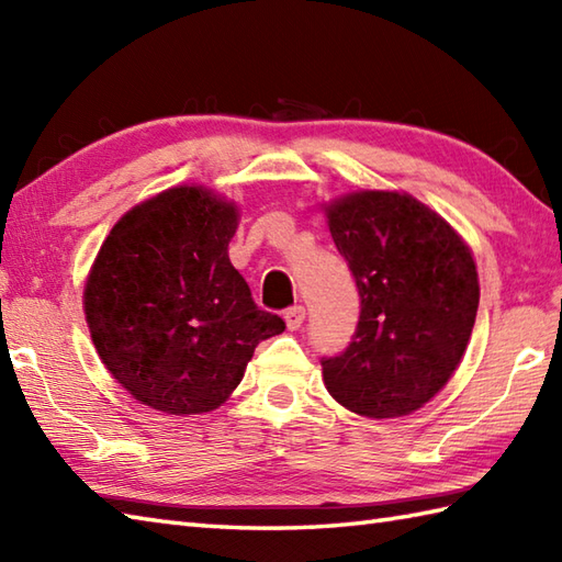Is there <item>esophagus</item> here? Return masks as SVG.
Wrapping results in <instances>:
<instances>
[{"label":"esophagus","mask_w":562,"mask_h":562,"mask_svg":"<svg viewBox=\"0 0 562 562\" xmlns=\"http://www.w3.org/2000/svg\"><path fill=\"white\" fill-rule=\"evenodd\" d=\"M306 318V308L304 306H290L284 308V324H288L290 330H300Z\"/></svg>","instance_id":"1"}]
</instances>
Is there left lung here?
Listing matches in <instances>:
<instances>
[{"label":"left lung","mask_w":562,"mask_h":562,"mask_svg":"<svg viewBox=\"0 0 562 562\" xmlns=\"http://www.w3.org/2000/svg\"><path fill=\"white\" fill-rule=\"evenodd\" d=\"M326 214L362 306L348 348L321 357L326 389L357 415H408L447 384L469 345L481 296L471 250L411 195L367 190Z\"/></svg>","instance_id":"1"}]
</instances>
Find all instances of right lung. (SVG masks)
Wrapping results in <instances>:
<instances>
[{"mask_svg": "<svg viewBox=\"0 0 562 562\" xmlns=\"http://www.w3.org/2000/svg\"><path fill=\"white\" fill-rule=\"evenodd\" d=\"M238 212L181 186L130 210L83 290L91 340L109 372L154 411H214L244 379L256 345L284 330L232 266Z\"/></svg>", "mask_w": 562, "mask_h": 562, "instance_id": "obj_1", "label": "right lung"}]
</instances>
